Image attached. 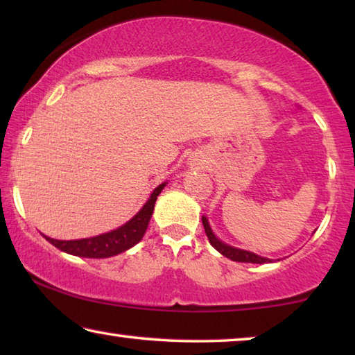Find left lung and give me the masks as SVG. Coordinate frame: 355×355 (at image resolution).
<instances>
[{
    "instance_id": "left-lung-1",
    "label": "left lung",
    "mask_w": 355,
    "mask_h": 355,
    "mask_svg": "<svg viewBox=\"0 0 355 355\" xmlns=\"http://www.w3.org/2000/svg\"><path fill=\"white\" fill-rule=\"evenodd\" d=\"M202 224H203V228H205V233H207V236L209 239V244H211L216 250L220 252V254L224 257L230 258V260H233V261H241V263H257V264L271 263L269 258L257 255V254H254V252L236 249V248H233V245H228L225 243H222L219 238H216V235L213 233L211 227H209L208 219L205 218V216H202Z\"/></svg>"
}]
</instances>
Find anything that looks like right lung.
<instances>
[{"label":"right lung","mask_w":355,"mask_h":355,"mask_svg":"<svg viewBox=\"0 0 355 355\" xmlns=\"http://www.w3.org/2000/svg\"><path fill=\"white\" fill-rule=\"evenodd\" d=\"M166 182L156 186L155 191L150 196V199L146 202L139 213L133 216L127 224L116 228V230L103 233V235L84 238V239H70V241H62V239H53L45 236L48 243H51L59 250L65 252V254L76 255V257H86V258H107L114 257L122 252L133 248L141 241L144 233H146L150 218L153 214L155 202L158 199L159 192L164 189Z\"/></svg>","instance_id":"right-lung-1"}]
</instances>
